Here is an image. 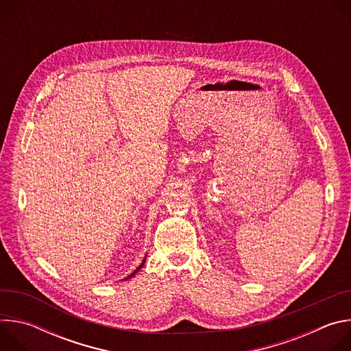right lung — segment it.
<instances>
[{"mask_svg": "<svg viewBox=\"0 0 351 351\" xmlns=\"http://www.w3.org/2000/svg\"><path fill=\"white\" fill-rule=\"evenodd\" d=\"M145 257H147V254H145ZM145 257H144V260H143V263H141V264H140V265H138V267H137V268H136V269H134V271H133V272H132V274H130V275H129V276H126V278H125V279H123V280H128V279H130V278H133V276H134V275H136V274H137V272H138V271H140V269H141V268H143V265H144V263H145Z\"/></svg>", "mask_w": 351, "mask_h": 351, "instance_id": "obj_1", "label": "right lung"}]
</instances>
